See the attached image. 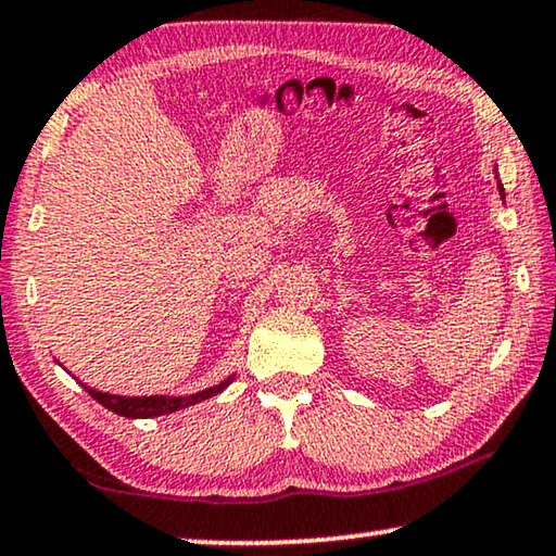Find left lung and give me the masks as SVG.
<instances>
[{
  "label": "left lung",
  "instance_id": "left-lung-1",
  "mask_svg": "<svg viewBox=\"0 0 556 556\" xmlns=\"http://www.w3.org/2000/svg\"><path fill=\"white\" fill-rule=\"evenodd\" d=\"M496 189H500V194L504 199V187H502V181H500V174H496Z\"/></svg>",
  "mask_w": 556,
  "mask_h": 556
}]
</instances>
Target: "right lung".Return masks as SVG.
Segmentation results:
<instances>
[{
	"instance_id": "1",
	"label": "right lung",
	"mask_w": 556,
	"mask_h": 556,
	"mask_svg": "<svg viewBox=\"0 0 556 556\" xmlns=\"http://www.w3.org/2000/svg\"><path fill=\"white\" fill-rule=\"evenodd\" d=\"M231 379H235V375H229L227 379H222L219 384L206 387V389H202V392L189 394V396H169V394L119 396V394L99 392V389H89V387H85V389L94 396L99 404H102V407H106V409L114 412V414H119V417H127V419H152V417H162V414H172V412L187 409V407H192V404H199V402H204V400H212V396H217L219 392H225V389L231 384Z\"/></svg>"
}]
</instances>
